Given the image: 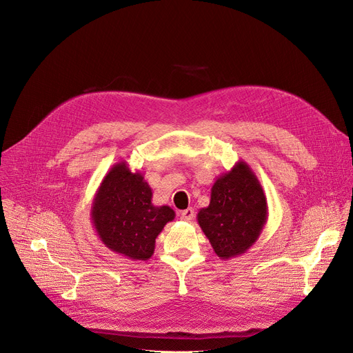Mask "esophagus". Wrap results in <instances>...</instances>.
I'll return each instance as SVG.
<instances>
[{"mask_svg": "<svg viewBox=\"0 0 353 353\" xmlns=\"http://www.w3.org/2000/svg\"><path fill=\"white\" fill-rule=\"evenodd\" d=\"M180 219L184 220V221H192V220L194 219V210H193V209L183 210V212L180 213Z\"/></svg>", "mask_w": 353, "mask_h": 353, "instance_id": "34e87169", "label": "esophagus"}]
</instances>
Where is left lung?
<instances>
[{
    "instance_id": "8db88e82",
    "label": "left lung",
    "mask_w": 353,
    "mask_h": 353,
    "mask_svg": "<svg viewBox=\"0 0 353 353\" xmlns=\"http://www.w3.org/2000/svg\"><path fill=\"white\" fill-rule=\"evenodd\" d=\"M268 201L261 181L243 160L220 174L212 186L210 203L197 221L220 259L246 253L268 221Z\"/></svg>"
}]
</instances>
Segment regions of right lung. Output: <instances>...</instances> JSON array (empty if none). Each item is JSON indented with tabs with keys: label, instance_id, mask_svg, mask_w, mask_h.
Masks as SVG:
<instances>
[{
	"label": "right lung",
	"instance_id": "add662e5",
	"mask_svg": "<svg viewBox=\"0 0 353 353\" xmlns=\"http://www.w3.org/2000/svg\"><path fill=\"white\" fill-rule=\"evenodd\" d=\"M153 192L127 161L111 167L92 199L91 221L105 248L132 261H148L156 239L176 216L169 206H154Z\"/></svg>",
	"mask_w": 353,
	"mask_h": 353
}]
</instances>
